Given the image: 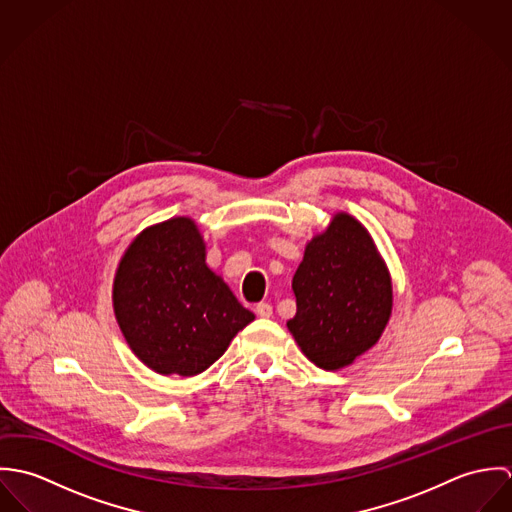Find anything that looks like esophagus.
<instances>
[{
  "instance_id": "34e87169",
  "label": "esophagus",
  "mask_w": 512,
  "mask_h": 512,
  "mask_svg": "<svg viewBox=\"0 0 512 512\" xmlns=\"http://www.w3.org/2000/svg\"><path fill=\"white\" fill-rule=\"evenodd\" d=\"M254 311H256V315H258V317H264V319L272 317V313H274V309H272V305H270L268 301H260V303H256Z\"/></svg>"
}]
</instances>
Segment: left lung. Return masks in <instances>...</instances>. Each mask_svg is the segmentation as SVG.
Listing matches in <instances>:
<instances>
[{"label":"left lung","instance_id":"1","mask_svg":"<svg viewBox=\"0 0 512 512\" xmlns=\"http://www.w3.org/2000/svg\"><path fill=\"white\" fill-rule=\"evenodd\" d=\"M288 321L303 355L325 370L351 365L382 335L390 309V276L365 226L339 213L315 236L292 282Z\"/></svg>","mask_w":512,"mask_h":512}]
</instances>
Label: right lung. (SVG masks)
<instances>
[{
    "label": "right lung",
    "mask_w": 512,
    "mask_h": 512,
    "mask_svg": "<svg viewBox=\"0 0 512 512\" xmlns=\"http://www.w3.org/2000/svg\"><path fill=\"white\" fill-rule=\"evenodd\" d=\"M114 311L132 351L159 374L195 376L254 321L205 262L195 222L165 220L126 250L114 280Z\"/></svg>",
    "instance_id": "add662e5"
}]
</instances>
